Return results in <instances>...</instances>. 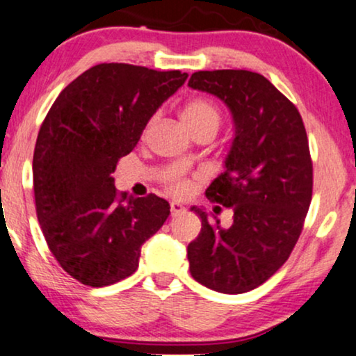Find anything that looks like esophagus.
<instances>
[{"label":"esophagus","mask_w":356,"mask_h":356,"mask_svg":"<svg viewBox=\"0 0 356 356\" xmlns=\"http://www.w3.org/2000/svg\"><path fill=\"white\" fill-rule=\"evenodd\" d=\"M170 211H172V216H179V213L186 212V207H184L183 204L173 201L172 204H170Z\"/></svg>","instance_id":"34e87169"}]
</instances>
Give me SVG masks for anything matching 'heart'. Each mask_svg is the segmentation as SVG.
Segmentation results:
<instances>
[{"label": "heart", "instance_id": "heart-1", "mask_svg": "<svg viewBox=\"0 0 356 356\" xmlns=\"http://www.w3.org/2000/svg\"><path fill=\"white\" fill-rule=\"evenodd\" d=\"M181 118L186 126L189 128L191 133H197L204 128H218L220 124V111L212 102H209L206 99H193L184 104L183 111H181ZM157 121V115H154L147 123L144 126V136H147L150 128L155 124ZM184 162H189V157L184 159ZM170 191L177 196H184L191 191V183L184 178H172L170 179Z\"/></svg>", "mask_w": 356, "mask_h": 356}]
</instances>
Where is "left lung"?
Instances as JSON below:
<instances>
[{
	"label": "left lung",
	"mask_w": 356,
	"mask_h": 356,
	"mask_svg": "<svg viewBox=\"0 0 356 356\" xmlns=\"http://www.w3.org/2000/svg\"><path fill=\"white\" fill-rule=\"evenodd\" d=\"M188 86L220 99L235 129L225 172L206 191L232 209L233 222L222 228L191 207L202 228L188 245L189 272L211 290L245 293L285 264L303 230L313 196L308 136L296 106L257 72L199 71Z\"/></svg>",
	"instance_id": "obj_1"
}]
</instances>
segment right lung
<instances>
[{
    "label": "right lung",
    "mask_w": 356,
    "mask_h": 356,
    "mask_svg": "<svg viewBox=\"0 0 356 356\" xmlns=\"http://www.w3.org/2000/svg\"><path fill=\"white\" fill-rule=\"evenodd\" d=\"M186 79L102 63L65 87L43 120L32 163L37 217L51 254L81 284L106 286L134 274L140 246L170 216L155 194L120 196L113 172Z\"/></svg>",
    "instance_id": "right-lung-1"
}]
</instances>
